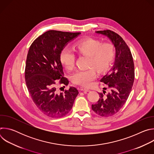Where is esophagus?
Segmentation results:
<instances>
[{"label": "esophagus", "mask_w": 154, "mask_h": 154, "mask_svg": "<svg viewBox=\"0 0 154 154\" xmlns=\"http://www.w3.org/2000/svg\"><path fill=\"white\" fill-rule=\"evenodd\" d=\"M79 90H80V91H84L85 93H86V92H87V91H90V89L88 88H86V87H80Z\"/></svg>", "instance_id": "34e87169"}]
</instances>
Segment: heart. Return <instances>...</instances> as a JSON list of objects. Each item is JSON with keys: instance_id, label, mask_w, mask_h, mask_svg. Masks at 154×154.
<instances>
[{"instance_id": "b5f03b06", "label": "heart", "mask_w": 154, "mask_h": 154, "mask_svg": "<svg viewBox=\"0 0 154 154\" xmlns=\"http://www.w3.org/2000/svg\"><path fill=\"white\" fill-rule=\"evenodd\" d=\"M76 51L80 55L88 57L87 66L90 68L81 69L72 76L74 83L90 86L97 77L98 72L107 69L112 64L116 55V48L112 42H102L98 39L86 38L77 42ZM61 63L68 71H72L75 65V54L68 49H64L60 56Z\"/></svg>"}]
</instances>
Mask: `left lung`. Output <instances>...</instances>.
I'll return each instance as SVG.
<instances>
[{
	"label": "left lung",
	"instance_id": "1",
	"mask_svg": "<svg viewBox=\"0 0 154 154\" xmlns=\"http://www.w3.org/2000/svg\"><path fill=\"white\" fill-rule=\"evenodd\" d=\"M96 33L106 36L116 48L113 66L100 80L108 86L109 93L106 96L105 91H103V93H99L100 98L91 106L97 115L108 117L118 113L128 97L135 79L134 63L130 49L121 36L109 30L97 31Z\"/></svg>",
	"mask_w": 154,
	"mask_h": 154
}]
</instances>
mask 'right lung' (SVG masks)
<instances>
[{"instance_id": "add662e5", "label": "right lung", "mask_w": 154, "mask_h": 154, "mask_svg": "<svg viewBox=\"0 0 154 154\" xmlns=\"http://www.w3.org/2000/svg\"><path fill=\"white\" fill-rule=\"evenodd\" d=\"M80 33L49 30L38 36L31 45L26 60V83L36 106L51 118H61L72 108L79 94L75 87L57 94L56 82L68 85L60 56L67 43ZM65 88V87H64Z\"/></svg>"}]
</instances>
